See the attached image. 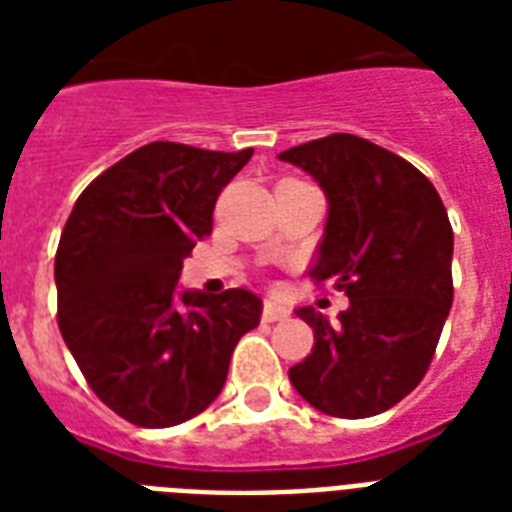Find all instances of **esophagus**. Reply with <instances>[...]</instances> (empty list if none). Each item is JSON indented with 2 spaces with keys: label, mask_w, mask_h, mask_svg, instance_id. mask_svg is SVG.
<instances>
[{
  "label": "esophagus",
  "mask_w": 512,
  "mask_h": 512,
  "mask_svg": "<svg viewBox=\"0 0 512 512\" xmlns=\"http://www.w3.org/2000/svg\"><path fill=\"white\" fill-rule=\"evenodd\" d=\"M287 316H289V311L284 308V305L271 303V300L263 305V321H284Z\"/></svg>",
  "instance_id": "1"
}]
</instances>
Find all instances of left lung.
<instances>
[{
    "label": "left lung",
    "instance_id": "left-lung-1",
    "mask_svg": "<svg viewBox=\"0 0 512 512\" xmlns=\"http://www.w3.org/2000/svg\"><path fill=\"white\" fill-rule=\"evenodd\" d=\"M279 159L308 172L327 196L311 276L335 281L350 300L335 321L297 308L313 348L289 380L332 417L388 412L425 377L452 308L454 233L444 201L406 159L348 132Z\"/></svg>",
    "mask_w": 512,
    "mask_h": 512
}]
</instances>
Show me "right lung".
<instances>
[{"label":"right lung","mask_w":512,"mask_h":512,"mask_svg":"<svg viewBox=\"0 0 512 512\" xmlns=\"http://www.w3.org/2000/svg\"><path fill=\"white\" fill-rule=\"evenodd\" d=\"M252 148L223 154L156 140L95 177L55 255L58 327L90 388L140 428L204 412L233 348L260 324L249 289H180L183 260L212 233L217 193Z\"/></svg>","instance_id":"obj_1"}]
</instances>
